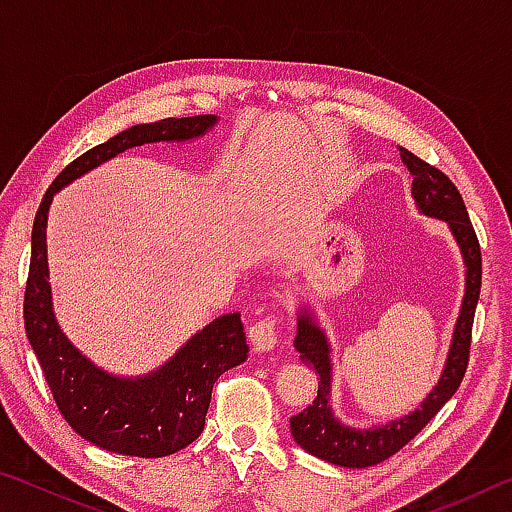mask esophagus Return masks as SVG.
Wrapping results in <instances>:
<instances>
[{"instance_id":"34e87169","label":"esophagus","mask_w":512,"mask_h":512,"mask_svg":"<svg viewBox=\"0 0 512 512\" xmlns=\"http://www.w3.org/2000/svg\"><path fill=\"white\" fill-rule=\"evenodd\" d=\"M248 339L257 352H268L277 345V316H266L248 329Z\"/></svg>"}]
</instances>
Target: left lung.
Returning a JSON list of instances; mask_svg holds the SVG:
<instances>
[{"mask_svg": "<svg viewBox=\"0 0 512 512\" xmlns=\"http://www.w3.org/2000/svg\"><path fill=\"white\" fill-rule=\"evenodd\" d=\"M400 158L404 167L413 176V198L418 210L433 219L447 221L449 230L463 253L465 262V296L458 314L452 348L447 354V363L443 375L433 391L424 397L420 409L393 420L381 427L372 429H352L334 418L332 406H329V386H332V363H329V343L323 329L316 325L314 316L305 309L298 316V334L296 350L300 352L302 363L318 372V393L305 411L291 418L293 440L309 452L311 456L323 458L327 463L341 467H370L377 465L413 440L427 427L433 415L443 409L445 402L456 393L465 377L467 361H470V343H472V323L476 302L481 293V248L476 232L472 228L470 214L458 194L456 185L443 171L431 167L429 162L420 160L411 151L400 149Z\"/></svg>", "mask_w": 512, "mask_h": 512, "instance_id": "8db88e82", "label": "left lung"}]
</instances>
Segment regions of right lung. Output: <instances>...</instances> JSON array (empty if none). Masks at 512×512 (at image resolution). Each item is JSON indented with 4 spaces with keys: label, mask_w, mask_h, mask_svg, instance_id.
I'll use <instances>...</instances> for the list:
<instances>
[{
    "label": "right lung",
    "mask_w": 512,
    "mask_h": 512,
    "mask_svg": "<svg viewBox=\"0 0 512 512\" xmlns=\"http://www.w3.org/2000/svg\"><path fill=\"white\" fill-rule=\"evenodd\" d=\"M214 115L169 117L137 124L85 151L58 173L38 207L31 232V264L24 291V327L45 372L56 406L81 438L108 452L160 458L180 452L201 436L214 381L248 357L239 314L214 318L176 357L144 377L124 379L94 366L60 332L47 266V214L51 198L83 173L133 146L187 142L205 135Z\"/></svg>",
    "instance_id": "add662e5"
}]
</instances>
